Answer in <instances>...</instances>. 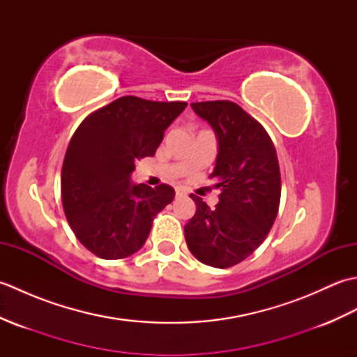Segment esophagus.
<instances>
[{
  "mask_svg": "<svg viewBox=\"0 0 357 357\" xmlns=\"http://www.w3.org/2000/svg\"><path fill=\"white\" fill-rule=\"evenodd\" d=\"M176 195H178V196H184V195H185V190H184V188L178 187V188H176Z\"/></svg>",
  "mask_w": 357,
  "mask_h": 357,
  "instance_id": "esophagus-1",
  "label": "esophagus"
}]
</instances>
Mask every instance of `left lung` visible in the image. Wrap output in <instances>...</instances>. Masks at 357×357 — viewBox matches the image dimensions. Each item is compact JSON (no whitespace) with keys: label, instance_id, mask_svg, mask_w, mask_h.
I'll list each match as a JSON object with an SVG mask.
<instances>
[{"label":"left lung","instance_id":"obj_1","mask_svg":"<svg viewBox=\"0 0 357 357\" xmlns=\"http://www.w3.org/2000/svg\"><path fill=\"white\" fill-rule=\"evenodd\" d=\"M218 135V158L210 179L219 202L210 208L190 195L196 213L184 227L185 242L202 264L229 268L242 262L267 238L279 210L280 170L267 130L231 101L192 104Z\"/></svg>","mask_w":357,"mask_h":357}]
</instances>
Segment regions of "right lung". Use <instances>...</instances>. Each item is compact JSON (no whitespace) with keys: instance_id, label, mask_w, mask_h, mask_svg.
Here are the masks:
<instances>
[{"instance_id":"obj_1","label":"right lung","mask_w":357,"mask_h":357,"mask_svg":"<svg viewBox=\"0 0 357 357\" xmlns=\"http://www.w3.org/2000/svg\"><path fill=\"white\" fill-rule=\"evenodd\" d=\"M183 101L123 96L75 130L61 170L64 215L75 236L102 259H123L147 241L155 216L173 201L167 184L133 185L135 164L153 156Z\"/></svg>"}]
</instances>
